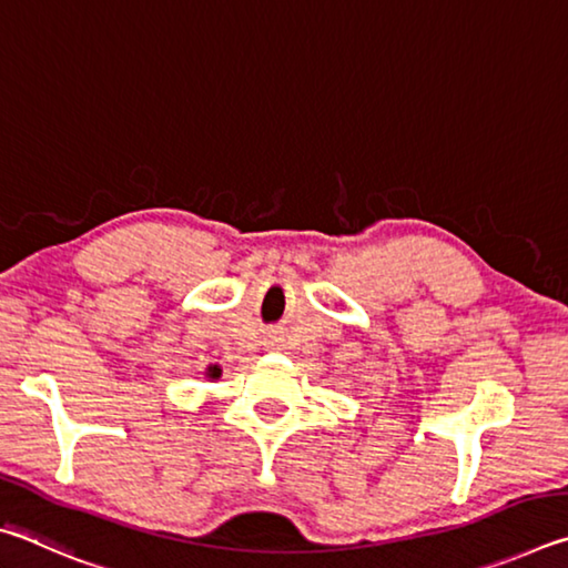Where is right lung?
<instances>
[{"label":"right lung","instance_id":"1","mask_svg":"<svg viewBox=\"0 0 568 568\" xmlns=\"http://www.w3.org/2000/svg\"><path fill=\"white\" fill-rule=\"evenodd\" d=\"M220 373H223V371H220V365H210V368L205 371V376H207V378H213V381H217V378H220Z\"/></svg>","mask_w":568,"mask_h":568}]
</instances>
